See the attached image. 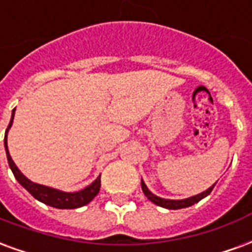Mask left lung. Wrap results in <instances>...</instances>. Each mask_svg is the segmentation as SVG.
Masks as SVG:
<instances>
[{
    "mask_svg": "<svg viewBox=\"0 0 252 252\" xmlns=\"http://www.w3.org/2000/svg\"><path fill=\"white\" fill-rule=\"evenodd\" d=\"M215 185H216V184H215ZM215 185L211 186L209 189L205 190V191H202L200 194L189 197V198H186V200H164V198H160V197H157L155 194H153V193L147 189V186H146V184H144L142 180V190L143 193L146 194V197H147L151 202H154L155 205L162 206V208H166V209H181V208H188V206L194 205L195 202H198V201L202 200L204 197H206L208 194H211V191L213 190Z\"/></svg>",
    "mask_w": 252,
    "mask_h": 252,
    "instance_id": "left-lung-1",
    "label": "left lung"
}]
</instances>
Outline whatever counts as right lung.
<instances>
[{
  "label": "right lung",
  "mask_w": 252,
  "mask_h": 252,
  "mask_svg": "<svg viewBox=\"0 0 252 252\" xmlns=\"http://www.w3.org/2000/svg\"><path fill=\"white\" fill-rule=\"evenodd\" d=\"M14 117V109L12 113V119L9 123L6 132H5V150H6V157H8L9 167L13 171V175L16 177V180L19 181L21 185L24 186L25 189L30 191L31 194L35 197L36 200L41 201L43 204L54 206L58 209H75V208H81V206L86 205L90 201L93 200L95 195L98 194L99 188H101V175L97 180L94 181L92 185H89L88 188H85L81 191H75V193H64L61 190L52 189L48 186L39 185V184H33L32 181H30L25 177L14 164V162L10 158V154L8 151V144H6V133H8L9 128L12 126Z\"/></svg>",
  "instance_id": "right-lung-1"
}]
</instances>
